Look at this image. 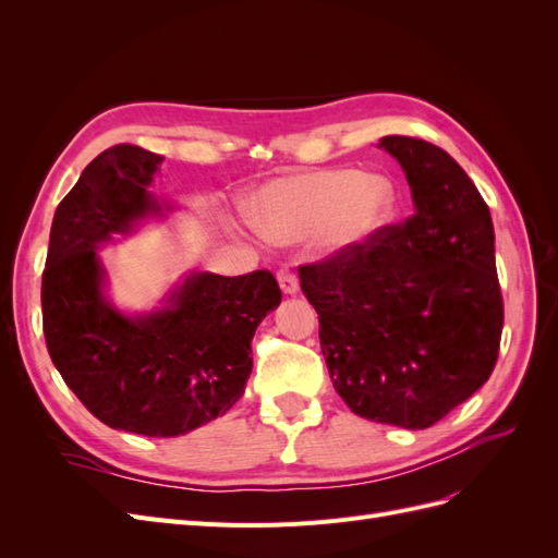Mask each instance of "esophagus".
<instances>
[{
	"instance_id": "esophagus-1",
	"label": "esophagus",
	"mask_w": 558,
	"mask_h": 558,
	"mask_svg": "<svg viewBox=\"0 0 558 558\" xmlns=\"http://www.w3.org/2000/svg\"><path fill=\"white\" fill-rule=\"evenodd\" d=\"M277 279H279V286H281V291L286 295H295L298 293L300 283H298V277H295V272H293L291 267H281L279 272H277Z\"/></svg>"
}]
</instances>
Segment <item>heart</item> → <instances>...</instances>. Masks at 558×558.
Segmentation results:
<instances>
[{
    "label": "heart",
    "instance_id": "1",
    "mask_svg": "<svg viewBox=\"0 0 558 558\" xmlns=\"http://www.w3.org/2000/svg\"><path fill=\"white\" fill-rule=\"evenodd\" d=\"M393 207V185L353 167H328L272 181L253 202L265 238L293 242L328 226L335 244H351L384 223Z\"/></svg>",
    "mask_w": 558,
    "mask_h": 558
}]
</instances>
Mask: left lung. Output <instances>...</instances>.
<instances>
[{"label": "left lung", "instance_id": "8db88e82", "mask_svg": "<svg viewBox=\"0 0 558 558\" xmlns=\"http://www.w3.org/2000/svg\"><path fill=\"white\" fill-rule=\"evenodd\" d=\"M414 214L316 263L300 286L318 314L320 351L353 414L428 428L492 377L502 332L494 223L447 150L388 134Z\"/></svg>", "mask_w": 558, "mask_h": 558}]
</instances>
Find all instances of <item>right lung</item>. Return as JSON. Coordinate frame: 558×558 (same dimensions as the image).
I'll return each instance as SVG.
<instances>
[{
	"label": "right lung",
	"mask_w": 558,
	"mask_h": 558,
	"mask_svg": "<svg viewBox=\"0 0 558 558\" xmlns=\"http://www.w3.org/2000/svg\"><path fill=\"white\" fill-rule=\"evenodd\" d=\"M160 156L102 150L64 195L41 277L44 337L64 384L102 424L177 437L226 414L251 375V340L281 302L269 269L193 275L158 314L128 318L102 298L97 246L160 211L148 195Z\"/></svg>",
	"instance_id": "obj_1"
}]
</instances>
